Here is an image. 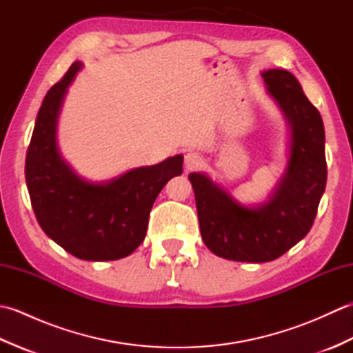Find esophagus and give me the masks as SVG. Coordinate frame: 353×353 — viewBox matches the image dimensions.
<instances>
[{
	"label": "esophagus",
	"instance_id": "obj_1",
	"mask_svg": "<svg viewBox=\"0 0 353 353\" xmlns=\"http://www.w3.org/2000/svg\"><path fill=\"white\" fill-rule=\"evenodd\" d=\"M201 163H203V157L200 156V153H196V152L186 153V156H185V165H186V168H188V170L197 168V167H200Z\"/></svg>",
	"mask_w": 353,
	"mask_h": 353
}]
</instances>
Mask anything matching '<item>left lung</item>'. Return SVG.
Segmentation results:
<instances>
[{
    "mask_svg": "<svg viewBox=\"0 0 353 353\" xmlns=\"http://www.w3.org/2000/svg\"><path fill=\"white\" fill-rule=\"evenodd\" d=\"M267 91L291 125L288 168L267 203L247 208L201 172L188 176L203 243L216 256L268 262L282 256L312 228L325 192V127L297 79L285 70L262 72Z\"/></svg>",
    "mask_w": 353,
    "mask_h": 353,
    "instance_id": "obj_1",
    "label": "left lung"
}]
</instances>
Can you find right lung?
Masks as SVG:
<instances>
[{"label":"right lung","mask_w":353,"mask_h":353,"mask_svg":"<svg viewBox=\"0 0 353 353\" xmlns=\"http://www.w3.org/2000/svg\"><path fill=\"white\" fill-rule=\"evenodd\" d=\"M80 68L74 62L45 95L27 150L26 182L36 220L52 241L79 259L115 261L144 241L157 194L182 174L183 156L130 170L108 183L80 179L56 145L59 110Z\"/></svg>","instance_id":"right-lung-1"}]
</instances>
